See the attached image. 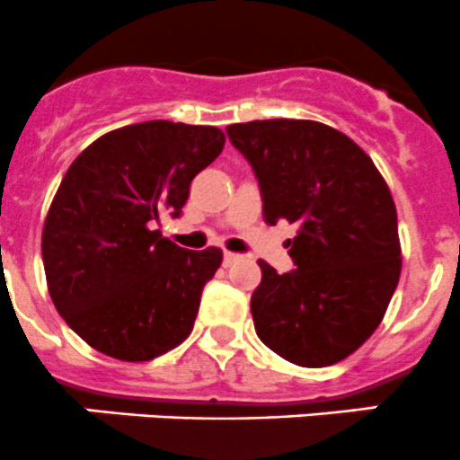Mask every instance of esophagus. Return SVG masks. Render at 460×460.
Listing matches in <instances>:
<instances>
[{
	"instance_id": "obj_1",
	"label": "esophagus",
	"mask_w": 460,
	"mask_h": 460,
	"mask_svg": "<svg viewBox=\"0 0 460 460\" xmlns=\"http://www.w3.org/2000/svg\"><path fill=\"white\" fill-rule=\"evenodd\" d=\"M241 259V254L236 252H224V263L226 266H232V263H236Z\"/></svg>"
}]
</instances>
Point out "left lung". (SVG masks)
<instances>
[{
  "label": "left lung",
  "instance_id": "left-lung-1",
  "mask_svg": "<svg viewBox=\"0 0 460 460\" xmlns=\"http://www.w3.org/2000/svg\"><path fill=\"white\" fill-rule=\"evenodd\" d=\"M228 136L248 158L263 219L288 221L295 270L259 259L250 299L254 331L299 367H331L374 335L400 279V239L389 185L349 136L315 120H252Z\"/></svg>",
  "mask_w": 460,
  "mask_h": 460
}]
</instances>
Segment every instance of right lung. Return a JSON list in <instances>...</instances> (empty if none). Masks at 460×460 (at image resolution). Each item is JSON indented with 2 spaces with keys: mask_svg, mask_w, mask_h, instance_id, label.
Wrapping results in <instances>:
<instances>
[{
  "mask_svg": "<svg viewBox=\"0 0 460 460\" xmlns=\"http://www.w3.org/2000/svg\"><path fill=\"white\" fill-rule=\"evenodd\" d=\"M217 127L149 120L100 136L71 163L42 230L49 295L95 351L147 362L192 333L221 248L185 250L154 230L221 154Z\"/></svg>",
  "mask_w": 460,
  "mask_h": 460,
  "instance_id": "1",
  "label": "right lung"
}]
</instances>
